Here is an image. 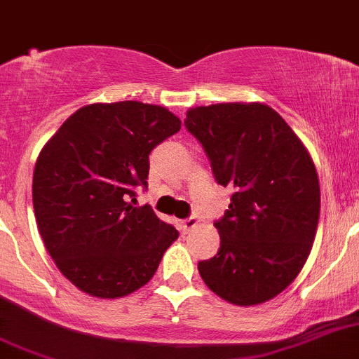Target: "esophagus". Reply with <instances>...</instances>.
<instances>
[{
  "mask_svg": "<svg viewBox=\"0 0 359 359\" xmlns=\"http://www.w3.org/2000/svg\"><path fill=\"white\" fill-rule=\"evenodd\" d=\"M198 225H200V221L196 219V217H189V219L180 221L179 229H180V232H182V233H187V232H191L193 229H196Z\"/></svg>",
  "mask_w": 359,
  "mask_h": 359,
  "instance_id": "1",
  "label": "esophagus"
}]
</instances>
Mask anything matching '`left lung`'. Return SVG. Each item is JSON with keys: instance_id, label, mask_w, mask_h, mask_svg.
I'll return each mask as SVG.
<instances>
[{"instance_id": "obj_1", "label": "left lung", "mask_w": 359, "mask_h": 359, "mask_svg": "<svg viewBox=\"0 0 359 359\" xmlns=\"http://www.w3.org/2000/svg\"><path fill=\"white\" fill-rule=\"evenodd\" d=\"M214 177L232 189L214 226L219 250L198 262L205 285L236 306H255L283 292L301 273L316 241L320 187L297 134L264 102H219L186 113Z\"/></svg>"}]
</instances>
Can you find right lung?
Instances as JSON below:
<instances>
[{
	"mask_svg": "<svg viewBox=\"0 0 359 359\" xmlns=\"http://www.w3.org/2000/svg\"><path fill=\"white\" fill-rule=\"evenodd\" d=\"M180 126L156 104L95 102L72 113L40 150L36 226L56 267L81 292L116 299L142 289L179 237L152 207L127 198L134 186H147L154 147Z\"/></svg>",
	"mask_w": 359,
	"mask_h": 359,
	"instance_id": "obj_1",
	"label": "right lung"
}]
</instances>
